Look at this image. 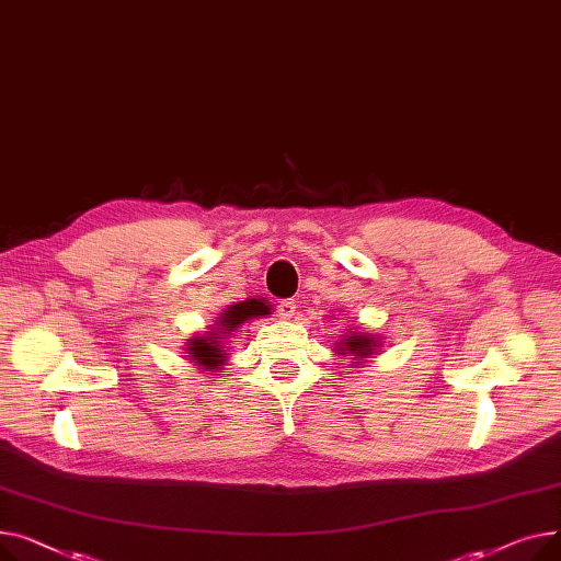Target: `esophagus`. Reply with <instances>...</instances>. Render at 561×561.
Returning <instances> with one entry per match:
<instances>
[{
    "mask_svg": "<svg viewBox=\"0 0 561 561\" xmlns=\"http://www.w3.org/2000/svg\"><path fill=\"white\" fill-rule=\"evenodd\" d=\"M278 314L283 319H291L296 314V301L294 299H285V301H278Z\"/></svg>",
    "mask_w": 561,
    "mask_h": 561,
    "instance_id": "esophagus-1",
    "label": "esophagus"
}]
</instances>
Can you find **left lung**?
I'll use <instances>...</instances> for the list:
<instances>
[{
  "mask_svg": "<svg viewBox=\"0 0 561 561\" xmlns=\"http://www.w3.org/2000/svg\"><path fill=\"white\" fill-rule=\"evenodd\" d=\"M333 346L337 355L351 359V367H359L362 362H369L380 353L382 337L376 333H362L355 325H346V333L340 335Z\"/></svg>",
  "mask_w": 561,
  "mask_h": 561,
  "instance_id": "8db88e82",
  "label": "left lung"
}]
</instances>
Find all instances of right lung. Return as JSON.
<instances>
[{
    "label": "right lung",
    "mask_w": 561,
    "mask_h": 561,
    "mask_svg": "<svg viewBox=\"0 0 561 561\" xmlns=\"http://www.w3.org/2000/svg\"><path fill=\"white\" fill-rule=\"evenodd\" d=\"M272 304L267 299H247L242 304L228 306L219 317H215V325L204 331L202 335L190 337L185 342V357L190 365H194L199 371H213L210 376H219L221 367L228 359V340L242 323L249 319H260L272 314Z\"/></svg>",
    "instance_id": "obj_1"
}]
</instances>
